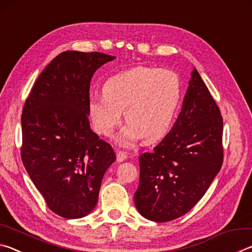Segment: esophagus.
I'll list each match as a JSON object with an SVG mask.
<instances>
[{
	"instance_id": "esophagus-1",
	"label": "esophagus",
	"mask_w": 252,
	"mask_h": 252,
	"mask_svg": "<svg viewBox=\"0 0 252 252\" xmlns=\"http://www.w3.org/2000/svg\"><path fill=\"white\" fill-rule=\"evenodd\" d=\"M126 153L125 151H117V161L118 162H123L126 160Z\"/></svg>"
}]
</instances>
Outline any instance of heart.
I'll list each match as a JSON object with an SVG mask.
<instances>
[{"mask_svg":"<svg viewBox=\"0 0 252 252\" xmlns=\"http://www.w3.org/2000/svg\"><path fill=\"white\" fill-rule=\"evenodd\" d=\"M102 92L88 102L93 129L110 136L125 111L127 125L117 140L129 147L141 139L157 142L168 133L181 102L182 83L172 70L136 66L111 76Z\"/></svg>","mask_w":252,"mask_h":252,"instance_id":"b5f03b06","label":"heart"}]
</instances>
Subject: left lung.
I'll return each instance as SVG.
<instances>
[{"instance_id": "8db88e82", "label": "left lung", "mask_w": 252, "mask_h": 252, "mask_svg": "<svg viewBox=\"0 0 252 252\" xmlns=\"http://www.w3.org/2000/svg\"><path fill=\"white\" fill-rule=\"evenodd\" d=\"M222 131L220 110L194 67L171 131L139 158L134 203L140 215L167 222L198 203L222 165Z\"/></svg>"}]
</instances>
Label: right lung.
<instances>
[{
    "instance_id": "1",
    "label": "right lung",
    "mask_w": 252,
    "mask_h": 252,
    "mask_svg": "<svg viewBox=\"0 0 252 252\" xmlns=\"http://www.w3.org/2000/svg\"><path fill=\"white\" fill-rule=\"evenodd\" d=\"M114 59L62 52L42 71L23 106L22 162L50 210L63 218H82L94 209L102 179L116 160L88 119L92 76Z\"/></svg>"
}]
</instances>
